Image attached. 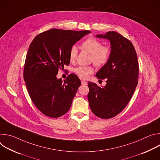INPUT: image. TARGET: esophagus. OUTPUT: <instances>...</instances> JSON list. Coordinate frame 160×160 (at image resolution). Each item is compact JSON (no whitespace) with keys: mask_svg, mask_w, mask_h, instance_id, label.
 I'll return each instance as SVG.
<instances>
[{"mask_svg":"<svg viewBox=\"0 0 160 160\" xmlns=\"http://www.w3.org/2000/svg\"><path fill=\"white\" fill-rule=\"evenodd\" d=\"M81 83H82V85H87V82H85V80H82V81H81Z\"/></svg>","mask_w":160,"mask_h":160,"instance_id":"34e87169","label":"esophagus"}]
</instances>
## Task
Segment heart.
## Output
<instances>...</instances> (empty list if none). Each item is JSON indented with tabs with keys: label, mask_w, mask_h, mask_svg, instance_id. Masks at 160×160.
I'll return each mask as SVG.
<instances>
[{
	"label": "heart",
	"mask_w": 160,
	"mask_h": 160,
	"mask_svg": "<svg viewBox=\"0 0 160 160\" xmlns=\"http://www.w3.org/2000/svg\"><path fill=\"white\" fill-rule=\"evenodd\" d=\"M83 49L91 54V61L98 67L104 66L109 60L111 51L109 47L102 46L101 41L94 37H89L86 39L82 44ZM78 51L76 47L71 48L69 53V59L73 62L77 59ZM74 72L80 78L86 79L90 75L94 72L92 66H80L75 68Z\"/></svg>",
	"instance_id": "1"
}]
</instances>
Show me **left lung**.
<instances>
[{
    "instance_id": "obj_1",
    "label": "left lung",
    "mask_w": 160,
    "mask_h": 160,
    "mask_svg": "<svg viewBox=\"0 0 160 160\" xmlns=\"http://www.w3.org/2000/svg\"><path fill=\"white\" fill-rule=\"evenodd\" d=\"M108 39L111 56L96 76L106 79L103 87L88 82V101L91 111L98 117L109 119L117 116L129 102L138 83L139 63L132 42L116 32L97 35Z\"/></svg>"
}]
</instances>
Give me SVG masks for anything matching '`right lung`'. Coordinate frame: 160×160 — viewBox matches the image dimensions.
Returning a JSON list of instances; mask_svg holds the SVG:
<instances>
[{"label":"right lung","mask_w":160,"mask_h":160,"mask_svg":"<svg viewBox=\"0 0 160 160\" xmlns=\"http://www.w3.org/2000/svg\"><path fill=\"white\" fill-rule=\"evenodd\" d=\"M90 32L53 28L38 34L30 43L23 78L32 102L43 115L58 118L69 111L81 82L73 73L64 81L56 75L70 64L73 45Z\"/></svg>","instance_id":"right-lung-1"}]
</instances>
